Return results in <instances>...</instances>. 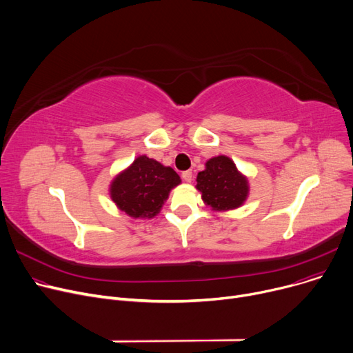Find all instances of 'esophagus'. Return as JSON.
Segmentation results:
<instances>
[{"mask_svg": "<svg viewBox=\"0 0 353 353\" xmlns=\"http://www.w3.org/2000/svg\"><path fill=\"white\" fill-rule=\"evenodd\" d=\"M182 179L185 181V182H191L192 181V178H194V175H192V171H185V172H182Z\"/></svg>", "mask_w": 353, "mask_h": 353, "instance_id": "1", "label": "esophagus"}]
</instances>
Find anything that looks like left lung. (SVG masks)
Listing matches in <instances>:
<instances>
[{"instance_id": "8db88e82", "label": "left lung", "mask_w": 353, "mask_h": 353, "mask_svg": "<svg viewBox=\"0 0 353 353\" xmlns=\"http://www.w3.org/2000/svg\"><path fill=\"white\" fill-rule=\"evenodd\" d=\"M196 190L205 205L223 212L239 208L250 194V185L231 158L219 155L206 161L205 170L196 176Z\"/></svg>"}]
</instances>
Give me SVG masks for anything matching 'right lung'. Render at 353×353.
<instances>
[{
    "mask_svg": "<svg viewBox=\"0 0 353 353\" xmlns=\"http://www.w3.org/2000/svg\"><path fill=\"white\" fill-rule=\"evenodd\" d=\"M179 183L181 178L171 167H163L158 161L141 155L112 179L110 195L118 210L127 215L154 218L171 190Z\"/></svg>",
    "mask_w": 353,
    "mask_h": 353,
    "instance_id": "obj_1",
    "label": "right lung"
}]
</instances>
